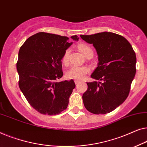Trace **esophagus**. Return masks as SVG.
I'll list each match as a JSON object with an SVG mask.
<instances>
[{"label":"esophagus","instance_id":"obj_1","mask_svg":"<svg viewBox=\"0 0 147 147\" xmlns=\"http://www.w3.org/2000/svg\"><path fill=\"white\" fill-rule=\"evenodd\" d=\"M74 83H75L76 84H78V83H80V80H74Z\"/></svg>","mask_w":147,"mask_h":147}]
</instances>
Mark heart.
<instances>
[{
  "instance_id": "obj_1",
  "label": "heart",
  "mask_w": 147,
  "mask_h": 147,
  "mask_svg": "<svg viewBox=\"0 0 147 147\" xmlns=\"http://www.w3.org/2000/svg\"><path fill=\"white\" fill-rule=\"evenodd\" d=\"M78 49L86 58L88 56L93 55V51L92 49L86 44H79L78 45ZM70 53V49H68L64 53L63 57H62V63L65 65H67L69 63V55ZM89 68L86 66H82V67H76L73 66L66 73V76L69 79H76L81 80L89 72Z\"/></svg>"
}]
</instances>
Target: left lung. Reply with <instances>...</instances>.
<instances>
[{"instance_id":"obj_1","label":"left lung","mask_w":147,"mask_h":147,"mask_svg":"<svg viewBox=\"0 0 147 147\" xmlns=\"http://www.w3.org/2000/svg\"><path fill=\"white\" fill-rule=\"evenodd\" d=\"M80 37L92 44L98 59V67L91 77L99 81L87 82V90L82 94L84 105L93 114H107L117 109L129 96L136 74L135 53L125 37L113 32Z\"/></svg>"}]
</instances>
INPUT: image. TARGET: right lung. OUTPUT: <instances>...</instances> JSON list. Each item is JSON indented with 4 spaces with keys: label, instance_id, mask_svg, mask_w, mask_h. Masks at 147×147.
Instances as JSON below:
<instances>
[{
    "label": "right lung",
    "instance_id": "1",
    "mask_svg": "<svg viewBox=\"0 0 147 147\" xmlns=\"http://www.w3.org/2000/svg\"><path fill=\"white\" fill-rule=\"evenodd\" d=\"M78 40L76 35L72 36ZM67 36L38 32L20 47L16 69L18 85L28 103L41 114L56 115L65 110L75 88L74 80L59 82L62 57L73 44Z\"/></svg>",
    "mask_w": 147,
    "mask_h": 147
}]
</instances>
